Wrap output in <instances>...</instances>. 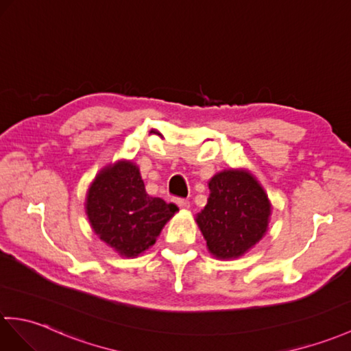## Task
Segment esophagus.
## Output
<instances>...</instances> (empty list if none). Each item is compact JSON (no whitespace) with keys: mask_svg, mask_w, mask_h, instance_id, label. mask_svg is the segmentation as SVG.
Masks as SVG:
<instances>
[{"mask_svg":"<svg viewBox=\"0 0 351 351\" xmlns=\"http://www.w3.org/2000/svg\"><path fill=\"white\" fill-rule=\"evenodd\" d=\"M176 205L179 206V209H189L190 208V202L179 199V200H176Z\"/></svg>","mask_w":351,"mask_h":351,"instance_id":"esophagus-1","label":"esophagus"}]
</instances>
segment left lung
I'll return each mask as SVG.
<instances>
[{
  "label": "left lung",
  "mask_w": 351,
  "mask_h": 351,
  "mask_svg": "<svg viewBox=\"0 0 351 351\" xmlns=\"http://www.w3.org/2000/svg\"><path fill=\"white\" fill-rule=\"evenodd\" d=\"M208 186V203L195 223L215 258H239L266 234L271 200L247 169H224L209 179Z\"/></svg>",
  "instance_id": "left-lung-1"
}]
</instances>
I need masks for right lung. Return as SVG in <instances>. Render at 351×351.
Segmentation results:
<instances>
[{"instance_id":"1","label":"right lung","mask_w":351,"mask_h":351,"mask_svg":"<svg viewBox=\"0 0 351 351\" xmlns=\"http://www.w3.org/2000/svg\"><path fill=\"white\" fill-rule=\"evenodd\" d=\"M178 210L173 203L146 193L138 166L132 160L104 166L85 199V213L94 233L127 258L151 248Z\"/></svg>"}]
</instances>
